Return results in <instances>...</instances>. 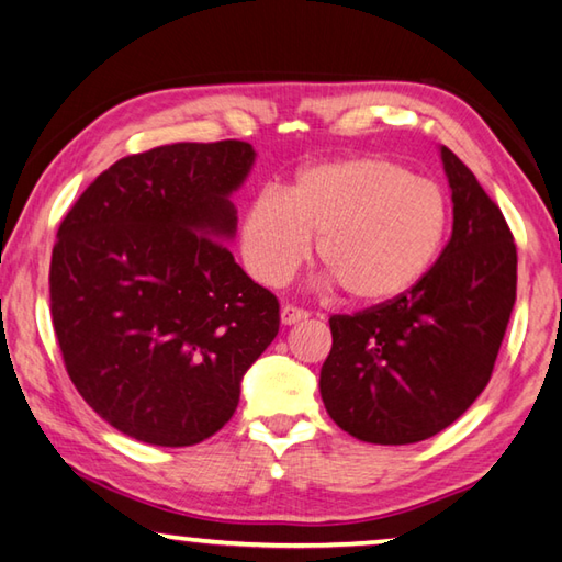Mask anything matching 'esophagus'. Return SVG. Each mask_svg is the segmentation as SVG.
<instances>
[{
	"mask_svg": "<svg viewBox=\"0 0 562 562\" xmlns=\"http://www.w3.org/2000/svg\"><path fill=\"white\" fill-rule=\"evenodd\" d=\"M304 319H310V312H307V310L292 307V304H284V307L280 310V322H282L284 326H292V324L304 322Z\"/></svg>",
	"mask_w": 562,
	"mask_h": 562,
	"instance_id": "34e87169",
	"label": "esophagus"
}]
</instances>
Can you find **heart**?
Here are the masks:
<instances>
[{
    "label": "heart",
    "mask_w": 562,
    "mask_h": 562,
    "mask_svg": "<svg viewBox=\"0 0 562 562\" xmlns=\"http://www.w3.org/2000/svg\"><path fill=\"white\" fill-rule=\"evenodd\" d=\"M450 233V201L440 183L393 159L361 155L302 169L280 193L265 189L240 223V252L262 284L288 282L310 258L312 238L359 304L411 292L440 258Z\"/></svg>",
    "instance_id": "heart-1"
}]
</instances>
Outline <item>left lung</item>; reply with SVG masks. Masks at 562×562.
Here are the masks:
<instances>
[{
  "instance_id": "obj_1",
  "label": "left lung",
  "mask_w": 562,
  "mask_h": 562,
  "mask_svg": "<svg viewBox=\"0 0 562 562\" xmlns=\"http://www.w3.org/2000/svg\"><path fill=\"white\" fill-rule=\"evenodd\" d=\"M452 236L411 292L336 314L319 393L331 420L373 445H413L450 427L492 379L516 302V246L504 213L462 159L440 147Z\"/></svg>"
}]
</instances>
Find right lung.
<instances>
[{"label":"right lung","mask_w":562,"mask_h":562,"mask_svg":"<svg viewBox=\"0 0 562 562\" xmlns=\"http://www.w3.org/2000/svg\"><path fill=\"white\" fill-rule=\"evenodd\" d=\"M248 142L125 157L80 193L50 255V316L70 381L122 435L189 447L236 413L280 304L233 252Z\"/></svg>","instance_id":"1"}]
</instances>
